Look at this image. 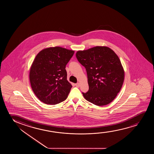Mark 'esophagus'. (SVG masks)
<instances>
[{
  "label": "esophagus",
  "mask_w": 154,
  "mask_h": 154,
  "mask_svg": "<svg viewBox=\"0 0 154 154\" xmlns=\"http://www.w3.org/2000/svg\"><path fill=\"white\" fill-rule=\"evenodd\" d=\"M75 85H76V86L77 87H80V84H79V82H78V83H77V84H75Z\"/></svg>",
  "instance_id": "1"
}]
</instances>
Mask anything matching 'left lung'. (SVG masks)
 Wrapping results in <instances>:
<instances>
[{"label":"left lung","mask_w":154,"mask_h":154,"mask_svg":"<svg viewBox=\"0 0 154 154\" xmlns=\"http://www.w3.org/2000/svg\"><path fill=\"white\" fill-rule=\"evenodd\" d=\"M76 56L87 74L89 90L82 93L85 98L99 106L110 103L124 81V70L118 56L106 46L79 51Z\"/></svg>","instance_id":"8db88e82"}]
</instances>
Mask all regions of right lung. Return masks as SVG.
Returning <instances> with one entry per match:
<instances>
[{"label":"right lung","mask_w":154,"mask_h":154,"mask_svg":"<svg viewBox=\"0 0 154 154\" xmlns=\"http://www.w3.org/2000/svg\"><path fill=\"white\" fill-rule=\"evenodd\" d=\"M75 51L61 47L42 49L32 63L29 80L32 90L44 103L56 105L65 100L72 88L66 66Z\"/></svg>","instance_id":"obj_1"}]
</instances>
